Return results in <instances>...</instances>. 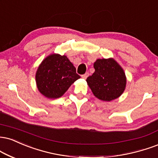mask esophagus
<instances>
[{"label":"esophagus","instance_id":"obj_1","mask_svg":"<svg viewBox=\"0 0 158 158\" xmlns=\"http://www.w3.org/2000/svg\"><path fill=\"white\" fill-rule=\"evenodd\" d=\"M88 75H89V73H85V74H83L82 76H81V77L83 78V79H87V77H88Z\"/></svg>","mask_w":158,"mask_h":158}]
</instances>
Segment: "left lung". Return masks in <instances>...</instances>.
<instances>
[{
    "instance_id": "1",
    "label": "left lung",
    "mask_w": 158,
    "mask_h": 158,
    "mask_svg": "<svg viewBox=\"0 0 158 158\" xmlns=\"http://www.w3.org/2000/svg\"><path fill=\"white\" fill-rule=\"evenodd\" d=\"M94 67L95 72L86 81L94 96L105 102L118 98L124 91L127 83L122 68L113 58L98 59Z\"/></svg>"
}]
</instances>
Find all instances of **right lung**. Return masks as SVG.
<instances>
[{"label": "right lung", "instance_id": "right-lung-1", "mask_svg": "<svg viewBox=\"0 0 158 158\" xmlns=\"http://www.w3.org/2000/svg\"><path fill=\"white\" fill-rule=\"evenodd\" d=\"M79 78L76 68L67 56L53 54L47 56L38 67L36 83L38 90L45 97L57 98Z\"/></svg>", "mask_w": 158, "mask_h": 158}]
</instances>
